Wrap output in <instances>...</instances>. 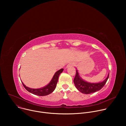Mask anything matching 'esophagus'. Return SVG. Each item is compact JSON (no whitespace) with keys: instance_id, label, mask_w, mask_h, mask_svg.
<instances>
[{"instance_id":"esophagus-1","label":"esophagus","mask_w":126,"mask_h":126,"mask_svg":"<svg viewBox=\"0 0 126 126\" xmlns=\"http://www.w3.org/2000/svg\"><path fill=\"white\" fill-rule=\"evenodd\" d=\"M75 65L74 63H70L69 64H68L67 66V67H73Z\"/></svg>"}]
</instances>
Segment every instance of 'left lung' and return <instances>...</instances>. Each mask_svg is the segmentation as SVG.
I'll list each match as a JSON object with an SVG mask.
<instances>
[{"instance_id":"left-lung-1","label":"left lung","mask_w":126,"mask_h":126,"mask_svg":"<svg viewBox=\"0 0 126 126\" xmlns=\"http://www.w3.org/2000/svg\"><path fill=\"white\" fill-rule=\"evenodd\" d=\"M109 76V74L107 78L102 82L91 83L83 80L80 76L78 70H76V75L74 79V83L76 88L81 93L89 94L99 91L105 85Z\"/></svg>"}]
</instances>
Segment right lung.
I'll return each instance as SVG.
<instances>
[{
  "mask_svg": "<svg viewBox=\"0 0 126 126\" xmlns=\"http://www.w3.org/2000/svg\"><path fill=\"white\" fill-rule=\"evenodd\" d=\"M63 70H64L63 69H61L57 71L55 73L54 75L53 76L50 82L47 85L41 88H39V89L30 88L28 87H26L23 83V82H22V83L24 87L26 89V90L28 91L29 92L32 93L33 94L37 95V96H40L48 95L51 94L52 92H53V91L56 88L57 83L58 82L59 76L60 74L62 72Z\"/></svg>",
  "mask_w": 126,
  "mask_h": 126,
  "instance_id": "add662e5",
  "label": "right lung"
}]
</instances>
